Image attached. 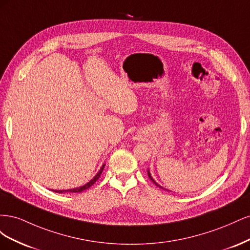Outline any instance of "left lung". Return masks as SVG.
I'll return each instance as SVG.
<instances>
[{"label": "left lung", "instance_id": "obj_1", "mask_svg": "<svg viewBox=\"0 0 250 250\" xmlns=\"http://www.w3.org/2000/svg\"><path fill=\"white\" fill-rule=\"evenodd\" d=\"M148 176H149V178H150V179H151V180H152V181H153V184H155V186H157V187H160V188H164V190H166V191H167V188H163V187H161V186H160V185H158V184H157V183H156V181H155V180H154V179H153V177H152V176H151V174H150V171H149V170H148Z\"/></svg>", "mask_w": 250, "mask_h": 250}]
</instances>
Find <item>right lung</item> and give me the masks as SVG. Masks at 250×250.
Returning <instances> with one entry per match:
<instances>
[{
	"label": "right lung",
	"mask_w": 250,
	"mask_h": 250,
	"mask_svg": "<svg viewBox=\"0 0 250 250\" xmlns=\"http://www.w3.org/2000/svg\"><path fill=\"white\" fill-rule=\"evenodd\" d=\"M104 166H105V164H103L102 165V167L100 168V170L98 171V173L96 174V175L90 179L88 183H86L85 185H83V186H81V187H78V188H70V190H52V191H54V192H56V193H66V192H70V193H81L82 191H84V190H87L88 188H90L92 187L96 181L98 180V178L100 177V175H101V173H102V171H103V169H104Z\"/></svg>",
	"instance_id": "right-lung-1"
}]
</instances>
